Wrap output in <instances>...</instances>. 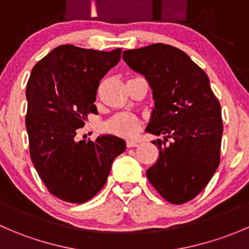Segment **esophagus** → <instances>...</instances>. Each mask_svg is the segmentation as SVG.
Instances as JSON below:
<instances>
[{
  "label": "esophagus",
  "mask_w": 249,
  "mask_h": 249,
  "mask_svg": "<svg viewBox=\"0 0 249 249\" xmlns=\"http://www.w3.org/2000/svg\"><path fill=\"white\" fill-rule=\"evenodd\" d=\"M139 145V142L137 141H132V140H129L126 142V147L127 148H132V147H137Z\"/></svg>",
  "instance_id": "esophagus-1"
}]
</instances>
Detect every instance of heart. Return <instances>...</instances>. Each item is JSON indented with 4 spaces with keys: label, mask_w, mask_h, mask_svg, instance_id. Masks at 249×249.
<instances>
[{
    "label": "heart",
    "mask_w": 249,
    "mask_h": 249,
    "mask_svg": "<svg viewBox=\"0 0 249 249\" xmlns=\"http://www.w3.org/2000/svg\"><path fill=\"white\" fill-rule=\"evenodd\" d=\"M105 129L118 136L134 137L140 131V122L134 115L118 114L106 123Z\"/></svg>",
    "instance_id": "1"
}]
</instances>
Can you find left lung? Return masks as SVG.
<instances>
[{
	"label": "left lung",
	"instance_id": "1",
	"mask_svg": "<svg viewBox=\"0 0 249 249\" xmlns=\"http://www.w3.org/2000/svg\"><path fill=\"white\" fill-rule=\"evenodd\" d=\"M123 59L152 88L145 131L164 136L153 141L159 158L145 172L148 179L169 202L189 201L219 166L222 109L210 79L184 52L167 44L125 50Z\"/></svg>",
	"mask_w": 249,
	"mask_h": 249
}]
</instances>
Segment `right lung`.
Masks as SVG:
<instances>
[{
  "mask_svg": "<svg viewBox=\"0 0 249 249\" xmlns=\"http://www.w3.org/2000/svg\"><path fill=\"white\" fill-rule=\"evenodd\" d=\"M112 52L59 46L37 62L26 85L30 155L50 194L83 203L100 192L125 141L102 135L76 141L89 113H96L97 88L120 61Z\"/></svg>",
  "mask_w": 249,
  "mask_h": 249,
  "instance_id": "obj_1",
  "label": "right lung"
}]
</instances>
